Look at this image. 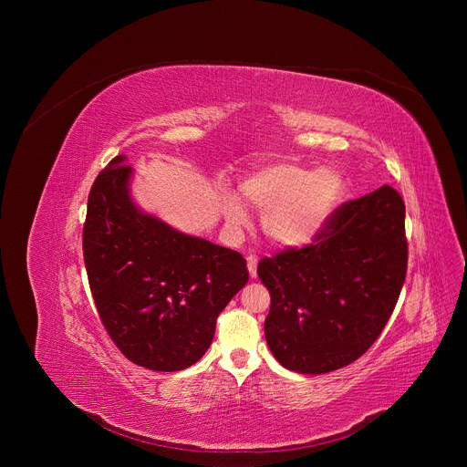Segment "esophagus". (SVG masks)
I'll list each match as a JSON object with an SVG mask.
<instances>
[{
    "label": "esophagus",
    "mask_w": 467,
    "mask_h": 467,
    "mask_svg": "<svg viewBox=\"0 0 467 467\" xmlns=\"http://www.w3.org/2000/svg\"><path fill=\"white\" fill-rule=\"evenodd\" d=\"M256 258L251 254V256H247V270H249V275H251V279H254L256 277Z\"/></svg>",
    "instance_id": "esophagus-1"
}]
</instances>
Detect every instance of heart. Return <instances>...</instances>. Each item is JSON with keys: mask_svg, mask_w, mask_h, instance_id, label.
<instances>
[{"mask_svg": "<svg viewBox=\"0 0 467 467\" xmlns=\"http://www.w3.org/2000/svg\"><path fill=\"white\" fill-rule=\"evenodd\" d=\"M247 202L264 213V233L283 247L310 245L344 203L346 181L332 168H306L277 162L242 182ZM225 218L245 223V211L233 195L225 197Z\"/></svg>", "mask_w": 467, "mask_h": 467, "instance_id": "heart-1", "label": "heart"}]
</instances>
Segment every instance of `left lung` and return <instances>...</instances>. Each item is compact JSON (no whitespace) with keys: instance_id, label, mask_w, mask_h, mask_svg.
Instances as JSON below:
<instances>
[{"instance_id":"8db88e82","label":"left lung","mask_w":467,"mask_h":467,"mask_svg":"<svg viewBox=\"0 0 467 467\" xmlns=\"http://www.w3.org/2000/svg\"><path fill=\"white\" fill-rule=\"evenodd\" d=\"M303 249L262 258L270 290L264 335L297 373H328L362 357L388 323L407 277L405 203L391 186L344 203Z\"/></svg>"}]
</instances>
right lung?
<instances>
[{"instance_id":"obj_1","label":"right lung","mask_w":467,"mask_h":467,"mask_svg":"<svg viewBox=\"0 0 467 467\" xmlns=\"http://www.w3.org/2000/svg\"><path fill=\"white\" fill-rule=\"evenodd\" d=\"M118 155L88 195L83 253L92 297L118 349L142 368L181 371L213 344L216 319L245 286V258L181 233L132 199Z\"/></svg>"}]
</instances>
